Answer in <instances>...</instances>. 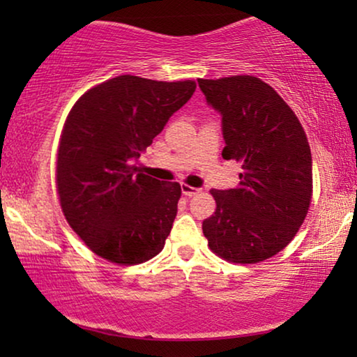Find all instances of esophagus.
I'll list each match as a JSON object with an SVG mask.
<instances>
[{
    "label": "esophagus",
    "instance_id": "obj_1",
    "mask_svg": "<svg viewBox=\"0 0 357 357\" xmlns=\"http://www.w3.org/2000/svg\"><path fill=\"white\" fill-rule=\"evenodd\" d=\"M182 193L185 195V197H195V195H198L199 193V188H195V187H190V185H187V183H182Z\"/></svg>",
    "mask_w": 357,
    "mask_h": 357
}]
</instances>
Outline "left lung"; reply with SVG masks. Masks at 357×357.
Returning <instances> with one entry per match:
<instances>
[{
    "label": "left lung",
    "instance_id": "8db88e82",
    "mask_svg": "<svg viewBox=\"0 0 357 357\" xmlns=\"http://www.w3.org/2000/svg\"><path fill=\"white\" fill-rule=\"evenodd\" d=\"M222 115V158L242 164L241 182L209 190L216 211L203 221L208 247L222 260L255 265L281 252L312 202V154L299 119L255 76L198 79Z\"/></svg>",
    "mask_w": 357,
    "mask_h": 357
}]
</instances>
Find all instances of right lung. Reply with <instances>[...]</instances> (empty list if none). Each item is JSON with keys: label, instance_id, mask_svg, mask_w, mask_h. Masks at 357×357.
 Instances as JSON below:
<instances>
[{"label": "right lung", "instance_id": "1", "mask_svg": "<svg viewBox=\"0 0 357 357\" xmlns=\"http://www.w3.org/2000/svg\"><path fill=\"white\" fill-rule=\"evenodd\" d=\"M197 82L121 75L86 91L63 125L56 192L87 248L115 265H138L165 245L182 188L133 164L188 102Z\"/></svg>", "mask_w": 357, "mask_h": 357}]
</instances>
